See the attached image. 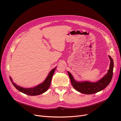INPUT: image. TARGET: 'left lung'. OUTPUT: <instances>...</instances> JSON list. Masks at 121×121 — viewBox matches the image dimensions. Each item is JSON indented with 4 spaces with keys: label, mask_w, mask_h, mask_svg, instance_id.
Returning a JSON list of instances; mask_svg holds the SVG:
<instances>
[{
    "label": "left lung",
    "mask_w": 121,
    "mask_h": 121,
    "mask_svg": "<svg viewBox=\"0 0 121 121\" xmlns=\"http://www.w3.org/2000/svg\"><path fill=\"white\" fill-rule=\"evenodd\" d=\"M109 58L110 60V64L107 73L97 82H90L89 81L83 82H77L75 81L71 73L68 72L73 87L76 90L85 94H93L104 89L110 83L113 77V60L110 56H109Z\"/></svg>",
    "instance_id": "8db88e82"
}]
</instances>
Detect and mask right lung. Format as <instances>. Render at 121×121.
I'll list each match as a JSON object with an SVG mask.
<instances>
[{
	"mask_svg": "<svg viewBox=\"0 0 121 121\" xmlns=\"http://www.w3.org/2000/svg\"><path fill=\"white\" fill-rule=\"evenodd\" d=\"M56 68V67L52 69L50 71L47 78L44 81L43 83L32 88H24L20 86H18L15 84L14 82H13L11 78H10L11 81L12 82V84H13L15 88L19 91H20L25 94L29 95V96H37V95H39L44 93L48 90V89L50 87L51 81H52V76L54 74Z\"/></svg>",
	"mask_w": 121,
	"mask_h": 121,
	"instance_id": "1",
	"label": "right lung"
}]
</instances>
